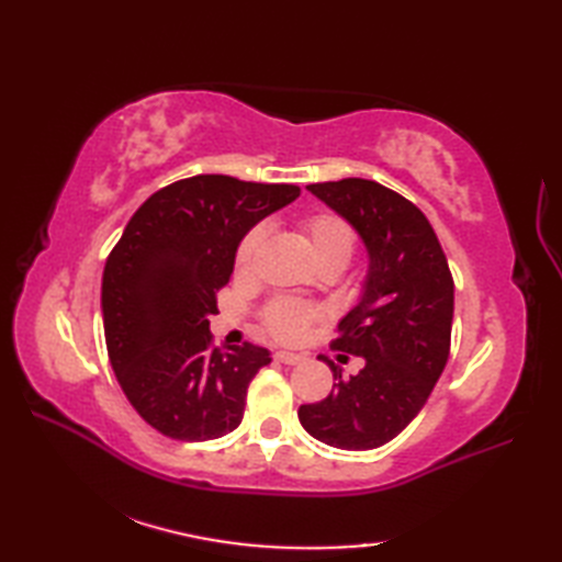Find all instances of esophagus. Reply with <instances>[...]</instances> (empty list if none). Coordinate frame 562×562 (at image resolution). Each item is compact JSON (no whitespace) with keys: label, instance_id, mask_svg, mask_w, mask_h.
Returning <instances> with one entry per match:
<instances>
[{"label":"esophagus","instance_id":"34e87169","mask_svg":"<svg viewBox=\"0 0 562 562\" xmlns=\"http://www.w3.org/2000/svg\"><path fill=\"white\" fill-rule=\"evenodd\" d=\"M274 360L282 362V364H300V362H304V355H300V352H288V350H278V352H274Z\"/></svg>","mask_w":562,"mask_h":562}]
</instances>
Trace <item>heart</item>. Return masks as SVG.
Segmentation results:
<instances>
[{
  "label": "heart",
  "mask_w": 562,
  "mask_h": 562,
  "mask_svg": "<svg viewBox=\"0 0 562 562\" xmlns=\"http://www.w3.org/2000/svg\"><path fill=\"white\" fill-rule=\"evenodd\" d=\"M302 236L312 250L316 266L345 268L355 254V232L336 214H312L302 222ZM262 244V229H250L236 248V270L248 274L256 266ZM318 316L316 308L300 300H278L266 308V324L274 338L294 342L304 336L306 326Z\"/></svg>",
  "instance_id": "heart-1"
}]
</instances>
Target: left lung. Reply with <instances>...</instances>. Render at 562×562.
I'll list each match as a JSON object with an SVG mask.
<instances>
[{
	"label": "left lung",
	"instance_id": "8db88e82",
	"mask_svg": "<svg viewBox=\"0 0 562 562\" xmlns=\"http://www.w3.org/2000/svg\"><path fill=\"white\" fill-rule=\"evenodd\" d=\"M306 190L362 238L367 278L333 342L362 357V369L345 376L340 364L328 362L336 389L324 401L300 405L296 415L328 447L376 449L408 427L445 372L453 280L432 224L411 200L364 178Z\"/></svg>",
	"mask_w": 562,
	"mask_h": 562
}]
</instances>
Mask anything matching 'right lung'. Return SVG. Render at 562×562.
I'll return each instance as SVG.
<instances>
[{
    "label": "right lung",
    "mask_w": 562,
    "mask_h": 562,
    "mask_svg": "<svg viewBox=\"0 0 562 562\" xmlns=\"http://www.w3.org/2000/svg\"><path fill=\"white\" fill-rule=\"evenodd\" d=\"M302 190L205 173L157 190L105 260V348L133 408L181 441L241 425L246 389L270 352L244 342L212 348L210 316L234 272L241 238Z\"/></svg>",
    "instance_id": "1"
}]
</instances>
